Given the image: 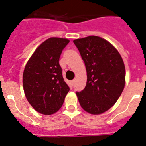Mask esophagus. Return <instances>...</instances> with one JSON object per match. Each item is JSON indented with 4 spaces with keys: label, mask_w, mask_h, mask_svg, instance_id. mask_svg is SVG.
Returning a JSON list of instances; mask_svg holds the SVG:
<instances>
[{
    "label": "esophagus",
    "mask_w": 146,
    "mask_h": 146,
    "mask_svg": "<svg viewBox=\"0 0 146 146\" xmlns=\"http://www.w3.org/2000/svg\"><path fill=\"white\" fill-rule=\"evenodd\" d=\"M74 82H75V79H73V80L71 81V84H72V85H73V84H74Z\"/></svg>",
    "instance_id": "1"
}]
</instances>
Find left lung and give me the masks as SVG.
<instances>
[{
	"label": "left lung",
	"instance_id": "1",
	"mask_svg": "<svg viewBox=\"0 0 146 146\" xmlns=\"http://www.w3.org/2000/svg\"><path fill=\"white\" fill-rule=\"evenodd\" d=\"M87 70V84L76 92L81 106L88 113L99 115L110 110L122 93L126 69L117 49L104 39L90 36L73 40Z\"/></svg>",
	"mask_w": 146,
	"mask_h": 146
}]
</instances>
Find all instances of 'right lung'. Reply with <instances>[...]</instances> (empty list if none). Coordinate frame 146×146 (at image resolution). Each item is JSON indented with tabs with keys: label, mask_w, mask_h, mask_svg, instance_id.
<instances>
[{
	"label": "right lung",
	"mask_w": 146,
	"mask_h": 146,
	"mask_svg": "<svg viewBox=\"0 0 146 146\" xmlns=\"http://www.w3.org/2000/svg\"><path fill=\"white\" fill-rule=\"evenodd\" d=\"M69 42L63 38L48 39L34 52L24 69L23 84L26 98L43 115L56 112L70 90L59 64L61 54Z\"/></svg>",
	"instance_id": "right-lung-1"
}]
</instances>
